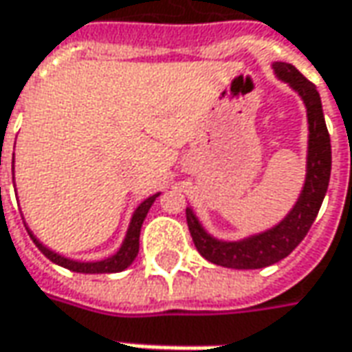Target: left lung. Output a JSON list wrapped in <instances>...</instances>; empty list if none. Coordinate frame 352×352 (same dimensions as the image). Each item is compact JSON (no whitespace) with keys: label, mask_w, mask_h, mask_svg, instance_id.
I'll list each match as a JSON object with an SVG mask.
<instances>
[{"label":"left lung","mask_w":352,"mask_h":352,"mask_svg":"<svg viewBox=\"0 0 352 352\" xmlns=\"http://www.w3.org/2000/svg\"><path fill=\"white\" fill-rule=\"evenodd\" d=\"M273 72L292 91L302 98L308 116V157H306V180L296 204L289 214L265 232L252 234L236 242H226L211 236L205 230L192 207L186 209L190 234L197 252L214 265L230 270H261L287 258L308 234L310 226L322 207L329 174H331V143L325 127L322 100L316 85L291 63L275 61Z\"/></svg>","instance_id":"1"}]
</instances>
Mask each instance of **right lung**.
<instances>
[{
	"instance_id": "add662e5",
	"label": "right lung",
	"mask_w": 352,
	"mask_h": 352,
	"mask_svg": "<svg viewBox=\"0 0 352 352\" xmlns=\"http://www.w3.org/2000/svg\"><path fill=\"white\" fill-rule=\"evenodd\" d=\"M160 193H155V195H151V197H147L145 201H141V204H139L138 209H135L133 214H131L129 228H127L126 238H124V242H122L120 250L116 252L114 256H110V258H106V259H100V261H77V259L63 258V256H60V254H56V252H52L50 248L44 246V244H42L38 238L34 236L28 228L27 230H28V234H30V238L34 240V244L38 246L40 252H42L50 261L58 263V265L65 267V270L75 271V273H120V271L127 270V267L133 263V259L138 258L141 226H143V221H145V217H147L151 205L155 204V199H157Z\"/></svg>"
}]
</instances>
